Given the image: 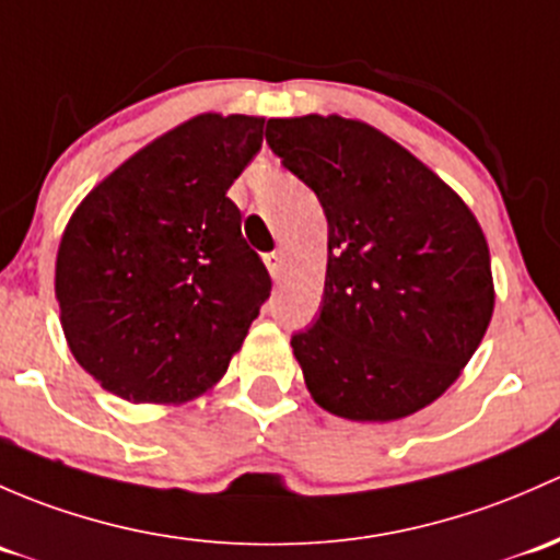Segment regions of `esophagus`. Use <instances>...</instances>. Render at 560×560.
I'll return each mask as SVG.
<instances>
[{"label": "esophagus", "instance_id": "1", "mask_svg": "<svg viewBox=\"0 0 560 560\" xmlns=\"http://www.w3.org/2000/svg\"><path fill=\"white\" fill-rule=\"evenodd\" d=\"M264 261H267V269H269V275H272L275 280L280 278L282 275V250H272V253H267V256H264Z\"/></svg>", "mask_w": 560, "mask_h": 560}]
</instances>
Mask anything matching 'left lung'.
<instances>
[{
    "label": "left lung",
    "mask_w": 560,
    "mask_h": 560,
    "mask_svg": "<svg viewBox=\"0 0 560 560\" xmlns=\"http://www.w3.org/2000/svg\"><path fill=\"white\" fill-rule=\"evenodd\" d=\"M267 145L328 221L318 315L291 337L313 399L348 420L431 405L493 315L480 223L429 166L359 120H267Z\"/></svg>",
    "instance_id": "8db88e82"
}]
</instances>
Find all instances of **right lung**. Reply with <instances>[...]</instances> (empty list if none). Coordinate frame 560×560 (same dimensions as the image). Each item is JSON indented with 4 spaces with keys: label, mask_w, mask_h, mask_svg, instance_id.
Segmentation results:
<instances>
[{
    "label": "right lung",
    "mask_w": 560,
    "mask_h": 560,
    "mask_svg": "<svg viewBox=\"0 0 560 560\" xmlns=\"http://www.w3.org/2000/svg\"><path fill=\"white\" fill-rule=\"evenodd\" d=\"M264 120L199 115L120 164L74 210L56 299L78 364L126 401H186L223 377L272 280L226 191Z\"/></svg>",
    "instance_id": "1"
}]
</instances>
